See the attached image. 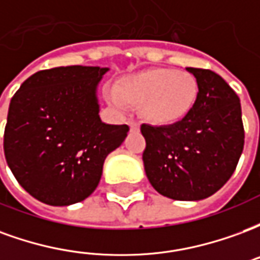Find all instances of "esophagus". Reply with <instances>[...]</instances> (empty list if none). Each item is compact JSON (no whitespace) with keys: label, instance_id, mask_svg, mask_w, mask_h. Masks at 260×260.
Listing matches in <instances>:
<instances>
[{"label":"esophagus","instance_id":"34e87169","mask_svg":"<svg viewBox=\"0 0 260 260\" xmlns=\"http://www.w3.org/2000/svg\"><path fill=\"white\" fill-rule=\"evenodd\" d=\"M128 124H129L131 129L132 131L139 129V122H138V121H135V119H129V121H128Z\"/></svg>","mask_w":260,"mask_h":260}]
</instances>
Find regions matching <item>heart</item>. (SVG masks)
<instances>
[{"label":"heart","instance_id":"obj_1","mask_svg":"<svg viewBox=\"0 0 260 260\" xmlns=\"http://www.w3.org/2000/svg\"><path fill=\"white\" fill-rule=\"evenodd\" d=\"M198 94L196 79L188 72L156 68L121 80L119 89L108 90V100L119 110L141 103L142 114L157 124H171L191 111Z\"/></svg>","mask_w":260,"mask_h":260}]
</instances>
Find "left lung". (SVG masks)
Segmentation results:
<instances>
[{
  "label": "left lung",
  "instance_id": "1",
  "mask_svg": "<svg viewBox=\"0 0 260 260\" xmlns=\"http://www.w3.org/2000/svg\"><path fill=\"white\" fill-rule=\"evenodd\" d=\"M196 78L191 111L173 125L142 124L145 171L160 195L201 201L231 178L244 149L240 97L210 69L186 68Z\"/></svg>",
  "mask_w": 260,
  "mask_h": 260
}]
</instances>
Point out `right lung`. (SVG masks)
Listing matches in <instances>:
<instances>
[{
    "label": "right lung",
    "instance_id": "right-lung-1",
    "mask_svg": "<svg viewBox=\"0 0 260 260\" xmlns=\"http://www.w3.org/2000/svg\"><path fill=\"white\" fill-rule=\"evenodd\" d=\"M107 71L80 65L39 71L9 103L5 158L37 201L68 206L86 199L99 185L107 154L124 142L128 125L99 117L96 87Z\"/></svg>",
    "mask_w": 260,
    "mask_h": 260
}]
</instances>
